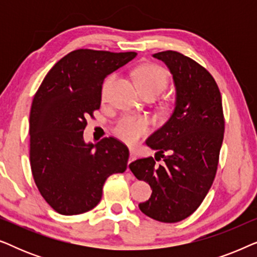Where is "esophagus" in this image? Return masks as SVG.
<instances>
[{
	"instance_id": "esophagus-1",
	"label": "esophagus",
	"mask_w": 257,
	"mask_h": 257,
	"mask_svg": "<svg viewBox=\"0 0 257 257\" xmlns=\"http://www.w3.org/2000/svg\"><path fill=\"white\" fill-rule=\"evenodd\" d=\"M137 158V153L135 150H130V161L128 163H131V161H133Z\"/></svg>"
}]
</instances>
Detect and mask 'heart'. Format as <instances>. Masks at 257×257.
Segmentation results:
<instances>
[{
	"mask_svg": "<svg viewBox=\"0 0 257 257\" xmlns=\"http://www.w3.org/2000/svg\"><path fill=\"white\" fill-rule=\"evenodd\" d=\"M137 85L143 93L156 91L159 94L167 85V73L156 64H143L133 71ZM114 77L110 76L105 80L103 86V96ZM150 131V121L144 117L124 115L114 125L113 132L119 139L130 145H133Z\"/></svg>",
	"mask_w": 257,
	"mask_h": 257,
	"instance_id": "heart-1",
	"label": "heart"
}]
</instances>
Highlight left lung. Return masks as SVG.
<instances>
[{
	"label": "left lung",
	"instance_id": "left-lung-1",
	"mask_svg": "<svg viewBox=\"0 0 257 257\" xmlns=\"http://www.w3.org/2000/svg\"><path fill=\"white\" fill-rule=\"evenodd\" d=\"M153 57L167 65L175 86L173 113L146 140L157 151L156 160L163 157L164 164L157 165L149 157L128 167L152 188L151 198L139 203L140 210L174 223L198 209L215 178L224 132L222 99L213 76L192 58L172 50Z\"/></svg>",
	"mask_w": 257,
	"mask_h": 257
}]
</instances>
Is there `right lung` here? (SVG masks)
<instances>
[{
  "label": "right lung",
  "instance_id": "add662e5",
  "mask_svg": "<svg viewBox=\"0 0 257 257\" xmlns=\"http://www.w3.org/2000/svg\"><path fill=\"white\" fill-rule=\"evenodd\" d=\"M136 52L79 49L52 66L30 110V166L41 195L56 212L76 215L94 208L105 180L127 167L128 149L115 138L84 142L86 118L100 107L107 75Z\"/></svg>",
  "mask_w": 257,
  "mask_h": 257
}]
</instances>
